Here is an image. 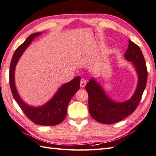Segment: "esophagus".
Instances as JSON below:
<instances>
[{
	"label": "esophagus",
	"mask_w": 156,
	"mask_h": 156,
	"mask_svg": "<svg viewBox=\"0 0 156 156\" xmlns=\"http://www.w3.org/2000/svg\"><path fill=\"white\" fill-rule=\"evenodd\" d=\"M87 84V81L85 79H81V82H80V86L81 87H84Z\"/></svg>",
	"instance_id": "1"
}]
</instances>
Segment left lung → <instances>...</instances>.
<instances>
[{
    "instance_id": "left-lung-1",
    "label": "left lung",
    "mask_w": 156,
    "mask_h": 156,
    "mask_svg": "<svg viewBox=\"0 0 156 156\" xmlns=\"http://www.w3.org/2000/svg\"><path fill=\"white\" fill-rule=\"evenodd\" d=\"M128 41V48L124 54L125 59L132 62L138 75L137 88L130 99L123 102L113 101L94 79H90L85 86L89 94L90 115L100 123L114 124L132 114L137 108L146 88L147 71L145 59L138 45L130 40Z\"/></svg>"
}]
</instances>
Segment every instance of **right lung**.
Masks as SVG:
<instances>
[{"instance_id": "obj_1", "label": "right lung", "mask_w": 156, "mask_h": 156, "mask_svg": "<svg viewBox=\"0 0 156 156\" xmlns=\"http://www.w3.org/2000/svg\"><path fill=\"white\" fill-rule=\"evenodd\" d=\"M41 33L40 32L31 34L15 51L10 63L9 71L10 86L15 101L30 120L34 123L42 126H55L63 122L66 119L69 102L80 87L81 77H76L73 80L63 84L57 91L51 99L41 107H31L26 104L21 99L15 86V67L18 59L34 37L38 36Z\"/></svg>"}]
</instances>
